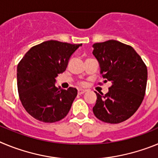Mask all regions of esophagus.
I'll use <instances>...</instances> for the list:
<instances>
[{
	"label": "esophagus",
	"mask_w": 158,
	"mask_h": 158,
	"mask_svg": "<svg viewBox=\"0 0 158 158\" xmlns=\"http://www.w3.org/2000/svg\"><path fill=\"white\" fill-rule=\"evenodd\" d=\"M87 92V90H85V89H78V94L79 95H81V94H84L85 93H86Z\"/></svg>",
	"instance_id": "esophagus-1"
}]
</instances>
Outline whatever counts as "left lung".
<instances>
[{
    "label": "left lung",
    "instance_id": "left-lung-1",
    "mask_svg": "<svg viewBox=\"0 0 158 158\" xmlns=\"http://www.w3.org/2000/svg\"><path fill=\"white\" fill-rule=\"evenodd\" d=\"M100 74L112 85L105 95L99 94L93 111L103 122L119 123L132 116L142 104L147 83V68L131 46L117 40L93 45Z\"/></svg>",
    "mask_w": 158,
    "mask_h": 158
}]
</instances>
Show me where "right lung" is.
Wrapping results in <instances>:
<instances>
[{
	"mask_svg": "<svg viewBox=\"0 0 158 158\" xmlns=\"http://www.w3.org/2000/svg\"><path fill=\"white\" fill-rule=\"evenodd\" d=\"M81 45L49 40L31 47L19 62L18 93L32 117L54 123L66 116L77 90L57 88L55 78L66 69L71 55Z\"/></svg>",
	"mask_w": 158,
	"mask_h": 158,
	"instance_id": "add662e5",
	"label": "right lung"
}]
</instances>
